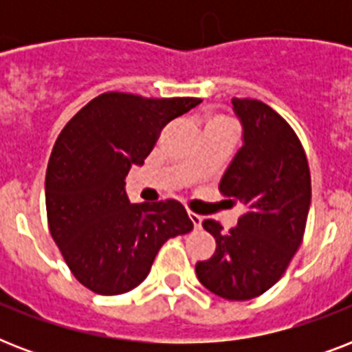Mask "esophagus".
I'll list each match as a JSON object with an SVG mask.
<instances>
[{
	"mask_svg": "<svg viewBox=\"0 0 352 352\" xmlns=\"http://www.w3.org/2000/svg\"><path fill=\"white\" fill-rule=\"evenodd\" d=\"M188 215H190V219H192L193 226H195V228H201V225H203V217L197 214H193V212H188Z\"/></svg>",
	"mask_w": 352,
	"mask_h": 352,
	"instance_id": "obj_1",
	"label": "esophagus"
}]
</instances>
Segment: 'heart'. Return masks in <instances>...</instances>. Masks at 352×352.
Returning <instances> with one entry per match:
<instances>
[{
	"label": "heart",
	"instance_id": "obj_1",
	"mask_svg": "<svg viewBox=\"0 0 352 352\" xmlns=\"http://www.w3.org/2000/svg\"><path fill=\"white\" fill-rule=\"evenodd\" d=\"M210 124H232L230 120H225V118H215V120H212Z\"/></svg>",
	"mask_w": 352,
	"mask_h": 352
}]
</instances>
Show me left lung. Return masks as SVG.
Here are the masks:
<instances>
[{"mask_svg":"<svg viewBox=\"0 0 352 352\" xmlns=\"http://www.w3.org/2000/svg\"><path fill=\"white\" fill-rule=\"evenodd\" d=\"M232 106L243 126V146L219 190L245 212L228 232L217 221H204L217 248L195 272L210 292L245 301L278 283L300 248L311 208V171L300 138L272 107L250 98H232Z\"/></svg>","mask_w":352,"mask_h":352,"instance_id":"1","label":"left lung"}]
</instances>
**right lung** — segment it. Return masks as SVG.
<instances>
[{
  "mask_svg": "<svg viewBox=\"0 0 352 352\" xmlns=\"http://www.w3.org/2000/svg\"><path fill=\"white\" fill-rule=\"evenodd\" d=\"M199 104V98L104 93L56 138L45 175L49 230L74 278L96 294L138 287L160 246L193 228L181 203L131 204L124 186L160 129Z\"/></svg>",
  "mask_w": 352,
  "mask_h": 352,
  "instance_id": "obj_1",
  "label": "right lung"
}]
</instances>
